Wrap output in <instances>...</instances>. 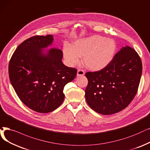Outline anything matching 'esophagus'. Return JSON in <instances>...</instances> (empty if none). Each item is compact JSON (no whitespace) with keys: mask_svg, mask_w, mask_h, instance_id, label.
Segmentation results:
<instances>
[{"mask_svg":"<svg viewBox=\"0 0 150 150\" xmlns=\"http://www.w3.org/2000/svg\"><path fill=\"white\" fill-rule=\"evenodd\" d=\"M85 74V72L83 69H79L77 71V76H82Z\"/></svg>","mask_w":150,"mask_h":150,"instance_id":"34e87169","label":"esophagus"}]
</instances>
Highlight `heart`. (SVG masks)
Listing matches in <instances>:
<instances>
[{
	"label": "heart",
	"mask_w": 150,
	"mask_h": 150,
	"mask_svg": "<svg viewBox=\"0 0 150 150\" xmlns=\"http://www.w3.org/2000/svg\"><path fill=\"white\" fill-rule=\"evenodd\" d=\"M117 45L112 39L98 35L77 40L73 47L65 44L63 54L66 61L72 66L80 62L83 57V63L92 71H99L108 65L115 55Z\"/></svg>",
	"instance_id": "heart-1"
}]
</instances>
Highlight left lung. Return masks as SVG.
<instances>
[{"label": "left lung", "instance_id": "obj_1", "mask_svg": "<svg viewBox=\"0 0 150 150\" xmlns=\"http://www.w3.org/2000/svg\"><path fill=\"white\" fill-rule=\"evenodd\" d=\"M142 73V63L137 52L130 47H122L106 67L86 73L87 104L103 115L122 111L137 94Z\"/></svg>", "mask_w": 150, "mask_h": 150}]
</instances>
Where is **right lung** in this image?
<instances>
[{
	"mask_svg": "<svg viewBox=\"0 0 150 150\" xmlns=\"http://www.w3.org/2000/svg\"><path fill=\"white\" fill-rule=\"evenodd\" d=\"M52 35H35L16 49L8 64L9 77L16 93L30 109L40 113L56 110L64 98L63 88L73 81L77 70L62 63L63 52L42 49L52 43Z\"/></svg>",
	"mask_w": 150,
	"mask_h": 150,
	"instance_id": "obj_1",
	"label": "right lung"
}]
</instances>
